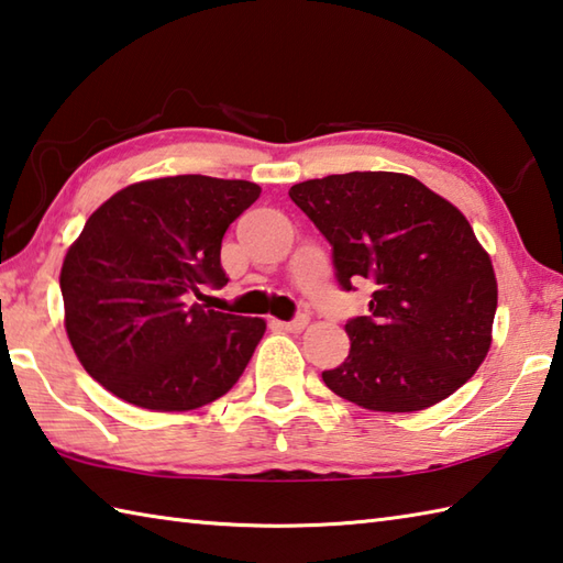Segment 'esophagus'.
<instances>
[{
  "instance_id": "34e87169",
  "label": "esophagus",
  "mask_w": 563,
  "mask_h": 563,
  "mask_svg": "<svg viewBox=\"0 0 563 563\" xmlns=\"http://www.w3.org/2000/svg\"><path fill=\"white\" fill-rule=\"evenodd\" d=\"M307 322H310V317L300 314V317L290 319V322H280V319H273V327L285 329V332H302V329L307 327Z\"/></svg>"
}]
</instances>
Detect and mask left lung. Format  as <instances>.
<instances>
[{"instance_id": "1", "label": "left lung", "mask_w": 563, "mask_h": 563, "mask_svg": "<svg viewBox=\"0 0 563 563\" xmlns=\"http://www.w3.org/2000/svg\"><path fill=\"white\" fill-rule=\"evenodd\" d=\"M290 200L332 244L344 290L366 278V317L322 380L373 412H417L456 393L488 356L498 307L490 256L468 219L402 173H344L290 187Z\"/></svg>"}]
</instances>
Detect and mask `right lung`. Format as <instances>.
<instances>
[{"instance_id":"right-lung-1","label":"right lung","mask_w":563,"mask_h":563,"mask_svg":"<svg viewBox=\"0 0 563 563\" xmlns=\"http://www.w3.org/2000/svg\"><path fill=\"white\" fill-rule=\"evenodd\" d=\"M249 180L134 183L92 212L65 253V332L90 376L143 410L185 412L234 388L266 332L261 317L207 310L229 283V224L258 200Z\"/></svg>"}]
</instances>
